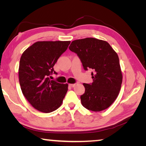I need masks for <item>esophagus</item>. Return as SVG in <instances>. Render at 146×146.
I'll return each mask as SVG.
<instances>
[{"instance_id":"obj_1","label":"esophagus","mask_w":146,"mask_h":146,"mask_svg":"<svg viewBox=\"0 0 146 146\" xmlns=\"http://www.w3.org/2000/svg\"><path fill=\"white\" fill-rule=\"evenodd\" d=\"M70 86H71V87L73 88V87H75V86H76V84H70Z\"/></svg>"}]
</instances>
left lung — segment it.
<instances>
[{
  "mask_svg": "<svg viewBox=\"0 0 146 146\" xmlns=\"http://www.w3.org/2000/svg\"><path fill=\"white\" fill-rule=\"evenodd\" d=\"M69 49L77 54L85 70L94 71L92 84H83L82 106L95 112L108 108L117 98L122 82L117 53L108 42L95 38L73 40Z\"/></svg>",
  "mask_w": 146,
  "mask_h": 146,
  "instance_id": "1",
  "label": "left lung"
}]
</instances>
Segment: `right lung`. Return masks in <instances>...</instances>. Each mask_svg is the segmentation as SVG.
<instances>
[{
	"mask_svg": "<svg viewBox=\"0 0 146 146\" xmlns=\"http://www.w3.org/2000/svg\"><path fill=\"white\" fill-rule=\"evenodd\" d=\"M70 41H38L24 51L19 68L23 95L36 110L50 113L62 105L68 84L51 80L53 66L65 52Z\"/></svg>",
	"mask_w": 146,
	"mask_h": 146,
	"instance_id": "right-lung-1",
	"label": "right lung"
}]
</instances>
